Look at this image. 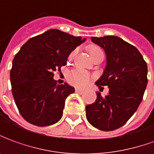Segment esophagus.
I'll list each match as a JSON object with an SVG mask.
<instances>
[{"label":"esophagus","mask_w":154,"mask_h":154,"mask_svg":"<svg viewBox=\"0 0 154 154\" xmlns=\"http://www.w3.org/2000/svg\"><path fill=\"white\" fill-rule=\"evenodd\" d=\"M75 92L78 93V94H84V93H85V91H84V90H82V89H75Z\"/></svg>","instance_id":"obj_1"}]
</instances>
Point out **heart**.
<instances>
[{
    "label": "heart",
    "mask_w": 154,
    "mask_h": 154,
    "mask_svg": "<svg viewBox=\"0 0 154 154\" xmlns=\"http://www.w3.org/2000/svg\"><path fill=\"white\" fill-rule=\"evenodd\" d=\"M89 54L91 58H94L98 54L103 53L102 50L99 46L92 45L89 48ZM74 55V52L70 54L69 57L71 58ZM66 79L69 85L77 87V88H85L88 85V84L91 79V75L89 72L80 68H74L70 69L66 75Z\"/></svg>",
    "instance_id": "1"
}]
</instances>
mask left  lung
<instances>
[{
	"label": "left lung",
	"instance_id": "obj_1",
	"mask_svg": "<svg viewBox=\"0 0 154 154\" xmlns=\"http://www.w3.org/2000/svg\"><path fill=\"white\" fill-rule=\"evenodd\" d=\"M105 51L107 65L97 80L100 89L108 86L106 96L96 93L94 103L85 107L87 120L103 131L122 127L141 103L148 84V67L140 52L121 38L113 35L91 37Z\"/></svg>",
	"mask_w": 154,
	"mask_h": 154
}]
</instances>
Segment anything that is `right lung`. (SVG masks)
<instances>
[{"mask_svg":"<svg viewBox=\"0 0 154 154\" xmlns=\"http://www.w3.org/2000/svg\"><path fill=\"white\" fill-rule=\"evenodd\" d=\"M85 40L52 29L30 38L16 54L11 69V91L28 123L45 127L61 119L65 100L75 89L66 83L57 85L54 72L66 65L69 54Z\"/></svg>","mask_w":154,"mask_h":154,"instance_id":"1","label":"right lung"}]
</instances>
